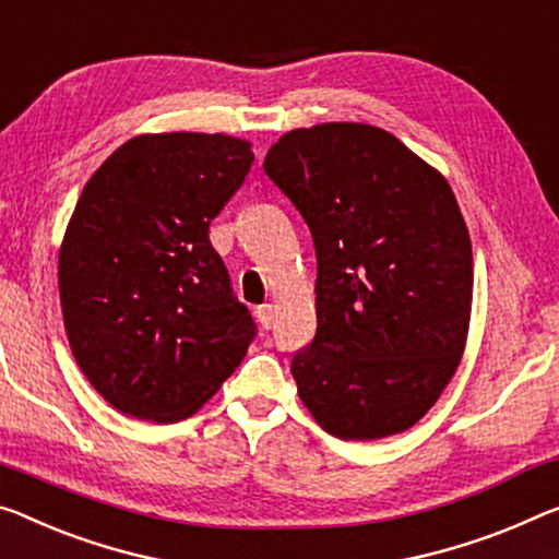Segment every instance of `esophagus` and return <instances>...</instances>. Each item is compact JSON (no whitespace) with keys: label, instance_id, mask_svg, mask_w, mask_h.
I'll return each instance as SVG.
<instances>
[{"label":"esophagus","instance_id":"34e87169","mask_svg":"<svg viewBox=\"0 0 559 559\" xmlns=\"http://www.w3.org/2000/svg\"><path fill=\"white\" fill-rule=\"evenodd\" d=\"M257 322L262 324V330H272V324H274V307L272 305H260V307H257Z\"/></svg>","mask_w":559,"mask_h":559}]
</instances>
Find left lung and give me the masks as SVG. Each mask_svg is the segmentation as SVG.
Masks as SVG:
<instances>
[{
    "label": "left lung",
    "mask_w": 559,
    "mask_h": 559,
    "mask_svg": "<svg viewBox=\"0 0 559 559\" xmlns=\"http://www.w3.org/2000/svg\"><path fill=\"white\" fill-rule=\"evenodd\" d=\"M264 171L307 222L317 332L292 357L297 392L340 440L405 432L465 349L469 231L448 179L380 127L292 130Z\"/></svg>",
    "instance_id": "left-lung-1"
}]
</instances>
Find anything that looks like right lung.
Listing matches in <instances>:
<instances>
[{
	"label": "right lung",
	"mask_w": 559,
	"mask_h": 559,
	"mask_svg": "<svg viewBox=\"0 0 559 559\" xmlns=\"http://www.w3.org/2000/svg\"><path fill=\"white\" fill-rule=\"evenodd\" d=\"M252 162L250 142L227 134H142L82 190L59 299L76 365L124 415L190 417L252 345L257 324L210 242Z\"/></svg>",
	"instance_id": "right-lung-1"
}]
</instances>
